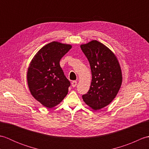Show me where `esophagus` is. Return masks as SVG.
I'll list each match as a JSON object with an SVG mask.
<instances>
[{"label": "esophagus", "mask_w": 149, "mask_h": 149, "mask_svg": "<svg viewBox=\"0 0 149 149\" xmlns=\"http://www.w3.org/2000/svg\"><path fill=\"white\" fill-rule=\"evenodd\" d=\"M77 83V81H72V87H75V86H76Z\"/></svg>", "instance_id": "1"}]
</instances>
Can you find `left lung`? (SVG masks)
Masks as SVG:
<instances>
[{
    "label": "left lung",
    "instance_id": "obj_1",
    "mask_svg": "<svg viewBox=\"0 0 149 149\" xmlns=\"http://www.w3.org/2000/svg\"><path fill=\"white\" fill-rule=\"evenodd\" d=\"M90 63L92 79L89 91L82 97L94 110L112 102L122 85V75L116 57L109 48L97 40L81 45Z\"/></svg>",
    "mask_w": 149,
    "mask_h": 149
}]
</instances>
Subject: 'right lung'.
Here are the masks:
<instances>
[{
	"instance_id": "obj_1",
	"label": "right lung",
	"mask_w": 149,
	"mask_h": 149,
	"mask_svg": "<svg viewBox=\"0 0 149 149\" xmlns=\"http://www.w3.org/2000/svg\"><path fill=\"white\" fill-rule=\"evenodd\" d=\"M72 45L52 42L43 46L31 61L27 84L34 99L47 108L58 105L66 97L70 82L59 65Z\"/></svg>"
}]
</instances>
